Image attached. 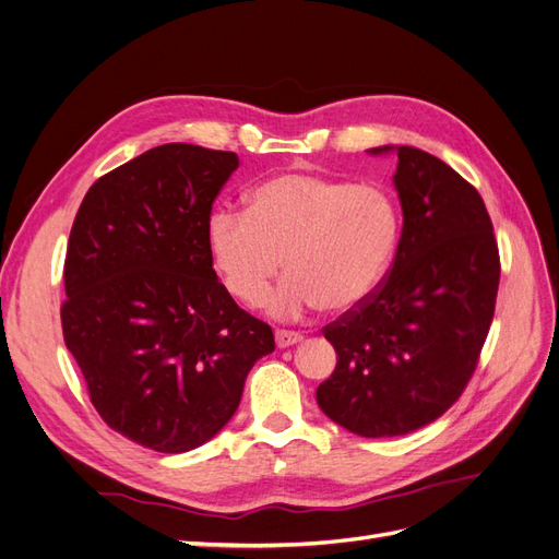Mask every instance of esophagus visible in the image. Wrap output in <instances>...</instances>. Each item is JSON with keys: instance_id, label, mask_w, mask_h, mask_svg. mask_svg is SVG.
I'll return each instance as SVG.
<instances>
[{"instance_id": "34e87169", "label": "esophagus", "mask_w": 559, "mask_h": 559, "mask_svg": "<svg viewBox=\"0 0 559 559\" xmlns=\"http://www.w3.org/2000/svg\"><path fill=\"white\" fill-rule=\"evenodd\" d=\"M300 341H302V335L296 333V331H275V343H277L280 349L298 345Z\"/></svg>"}]
</instances>
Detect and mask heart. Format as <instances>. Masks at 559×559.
I'll return each mask as SVG.
<instances>
[{
  "mask_svg": "<svg viewBox=\"0 0 559 559\" xmlns=\"http://www.w3.org/2000/svg\"><path fill=\"white\" fill-rule=\"evenodd\" d=\"M399 228V207L382 186L292 170L253 186L247 212L214 210L205 242L228 294L249 308L284 267L289 277L265 308L298 319L314 308H359L394 261Z\"/></svg>",
  "mask_w": 559,
  "mask_h": 559,
  "instance_id": "1",
  "label": "heart"
}]
</instances>
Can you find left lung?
<instances>
[{
    "label": "left lung",
    "instance_id": "obj_1",
    "mask_svg": "<svg viewBox=\"0 0 559 559\" xmlns=\"http://www.w3.org/2000/svg\"><path fill=\"white\" fill-rule=\"evenodd\" d=\"M396 154L403 230L386 280L324 329L337 364L317 386L335 425L364 438L431 425L462 396L495 317L499 249L480 193L415 146Z\"/></svg>",
    "mask_w": 559,
    "mask_h": 559
}]
</instances>
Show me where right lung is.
<instances>
[{
  "instance_id": "right-lung-1",
  "label": "right lung",
  "mask_w": 559,
  "mask_h": 559,
  "mask_svg": "<svg viewBox=\"0 0 559 559\" xmlns=\"http://www.w3.org/2000/svg\"><path fill=\"white\" fill-rule=\"evenodd\" d=\"M233 151L163 144L99 177L64 259V345L107 425L156 452L207 443L235 415L273 329L218 282L205 242Z\"/></svg>"
}]
</instances>
